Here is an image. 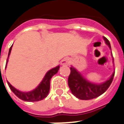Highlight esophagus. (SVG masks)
<instances>
[{"instance_id": "esophagus-1", "label": "esophagus", "mask_w": 124, "mask_h": 124, "mask_svg": "<svg viewBox=\"0 0 124 124\" xmlns=\"http://www.w3.org/2000/svg\"><path fill=\"white\" fill-rule=\"evenodd\" d=\"M60 64L62 66H68L69 64H70V60L68 58H64V59H62L61 60V62Z\"/></svg>"}]
</instances>
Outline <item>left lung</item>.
Listing matches in <instances>:
<instances>
[{
    "instance_id": "obj_1",
    "label": "left lung",
    "mask_w": 124,
    "mask_h": 124,
    "mask_svg": "<svg viewBox=\"0 0 124 124\" xmlns=\"http://www.w3.org/2000/svg\"><path fill=\"white\" fill-rule=\"evenodd\" d=\"M105 43L111 49V45L107 38L103 37ZM115 72L104 83L95 84L89 82L72 66L70 67V74L68 77L69 88L73 95L82 100H89L96 98L104 93L112 83Z\"/></svg>"
}]
</instances>
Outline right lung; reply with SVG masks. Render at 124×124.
<instances>
[{
    "label": "right lung",
    "instance_id": "obj_1",
    "mask_svg": "<svg viewBox=\"0 0 124 124\" xmlns=\"http://www.w3.org/2000/svg\"><path fill=\"white\" fill-rule=\"evenodd\" d=\"M12 46H11V47L9 49L7 60V63H6V67H7V64L8 57H9V55L11 54ZM6 67H5V68H6ZM59 68L60 66H58L55 68L50 70L46 73V74L45 75L43 80L40 83V84L38 85V87H36V89L33 90L31 91H30V92L20 91L19 90L15 89V87H13L8 82H7V83L11 91L15 93V95H16L17 97H18L19 99H21V100H23L25 101H29V102L41 101L42 99H44L45 97H46L47 95H48V93L50 91V80H51V78L58 72Z\"/></svg>",
    "mask_w": 124,
    "mask_h": 124
}]
</instances>
